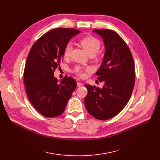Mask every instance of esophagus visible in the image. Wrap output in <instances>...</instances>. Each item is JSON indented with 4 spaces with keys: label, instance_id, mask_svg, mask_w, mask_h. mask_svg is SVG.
Segmentation results:
<instances>
[{
    "label": "esophagus",
    "instance_id": "1",
    "mask_svg": "<svg viewBox=\"0 0 160 160\" xmlns=\"http://www.w3.org/2000/svg\"><path fill=\"white\" fill-rule=\"evenodd\" d=\"M77 86H78V87H81V86H82V82H77Z\"/></svg>",
    "mask_w": 160,
    "mask_h": 160
}]
</instances>
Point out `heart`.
<instances>
[{
  "label": "heart",
  "mask_w": 160,
  "mask_h": 160,
  "mask_svg": "<svg viewBox=\"0 0 160 160\" xmlns=\"http://www.w3.org/2000/svg\"><path fill=\"white\" fill-rule=\"evenodd\" d=\"M80 43L89 55H94L96 54L100 49V46H101V43H100V40L92 36H89L82 38L80 40ZM71 50L72 45L71 43H68L65 48L64 56L65 57L69 56ZM77 72L80 77H83L84 76V74L82 72V71L80 69H77Z\"/></svg>",
  "instance_id": "obj_1"
}]
</instances>
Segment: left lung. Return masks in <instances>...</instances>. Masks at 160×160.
I'll return each mask as SVG.
<instances>
[{"instance_id":"left-lung-1","label":"left lung","mask_w":160,"mask_h":160,"mask_svg":"<svg viewBox=\"0 0 160 160\" xmlns=\"http://www.w3.org/2000/svg\"><path fill=\"white\" fill-rule=\"evenodd\" d=\"M103 39L105 52L97 72L102 88L85 84L88 95L85 106L91 115L99 120H108L117 115L127 104L135 83V67L130 50L115 31L97 29Z\"/></svg>"}]
</instances>
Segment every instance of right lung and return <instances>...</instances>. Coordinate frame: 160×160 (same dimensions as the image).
<instances>
[{"mask_svg": "<svg viewBox=\"0 0 160 160\" xmlns=\"http://www.w3.org/2000/svg\"><path fill=\"white\" fill-rule=\"evenodd\" d=\"M80 32L74 28H55L38 39L30 50L24 83L30 102L45 117L61 115L77 87L71 77L65 76L59 82L54 71L60 65L69 41Z\"/></svg>", "mask_w": 160, "mask_h": 160, "instance_id": "1", "label": "right lung"}]
</instances>
